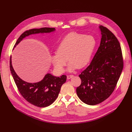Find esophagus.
Instances as JSON below:
<instances>
[{
	"label": "esophagus",
	"instance_id": "esophagus-1",
	"mask_svg": "<svg viewBox=\"0 0 132 132\" xmlns=\"http://www.w3.org/2000/svg\"><path fill=\"white\" fill-rule=\"evenodd\" d=\"M73 75H67V79H70V78H73Z\"/></svg>",
	"mask_w": 132,
	"mask_h": 132
}]
</instances>
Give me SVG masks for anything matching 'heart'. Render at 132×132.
<instances>
[{
    "instance_id": "b5f03b06",
    "label": "heart",
    "mask_w": 132,
    "mask_h": 132,
    "mask_svg": "<svg viewBox=\"0 0 132 132\" xmlns=\"http://www.w3.org/2000/svg\"><path fill=\"white\" fill-rule=\"evenodd\" d=\"M96 46L94 37L72 32L59 42L57 52L52 56V63L56 69L63 71L68 58L69 70L82 68L90 62Z\"/></svg>"
}]
</instances>
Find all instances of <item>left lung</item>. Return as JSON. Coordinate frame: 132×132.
Returning <instances> with one entry per match:
<instances>
[{"instance_id":"left-lung-1","label":"left lung","mask_w":132,"mask_h":132,"mask_svg":"<svg viewBox=\"0 0 132 132\" xmlns=\"http://www.w3.org/2000/svg\"><path fill=\"white\" fill-rule=\"evenodd\" d=\"M100 29V45L90 64L79 75L81 85L77 88L79 98L86 104L95 105L112 94L123 68L120 43L111 31Z\"/></svg>"}]
</instances>
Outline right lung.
Listing matches in <instances>:
<instances>
[{"instance_id": "1", "label": "right lung", "mask_w": 132, "mask_h": 132, "mask_svg": "<svg viewBox=\"0 0 132 132\" xmlns=\"http://www.w3.org/2000/svg\"><path fill=\"white\" fill-rule=\"evenodd\" d=\"M54 30V28L51 27L27 30L19 37L14 47L18 45L23 38L30 35L50 33ZM10 69L14 81L22 96L31 104L39 107H47L53 103L58 96L61 86L67 80V76L65 75L57 77L48 73L41 81L36 83L27 82L22 80L16 74L12 66L11 57L10 59Z\"/></svg>"}]
</instances>
